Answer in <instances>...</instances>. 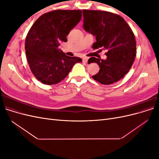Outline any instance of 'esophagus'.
<instances>
[{
  "instance_id": "34e87169",
  "label": "esophagus",
  "mask_w": 159,
  "mask_h": 159,
  "mask_svg": "<svg viewBox=\"0 0 159 159\" xmlns=\"http://www.w3.org/2000/svg\"><path fill=\"white\" fill-rule=\"evenodd\" d=\"M82 60H83V62H84V63H87L88 60V57H84Z\"/></svg>"
}]
</instances>
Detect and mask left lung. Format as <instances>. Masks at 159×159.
<instances>
[{
	"mask_svg": "<svg viewBox=\"0 0 159 159\" xmlns=\"http://www.w3.org/2000/svg\"><path fill=\"white\" fill-rule=\"evenodd\" d=\"M83 14L84 30L96 38L93 48L107 50L106 60L89 59V64L97 63L100 68L92 78L103 85L117 82L128 73L136 56V40L131 28L121 16L112 12L84 10Z\"/></svg>",
	"mask_w": 159,
	"mask_h": 159,
	"instance_id": "left-lung-1",
	"label": "left lung"
}]
</instances>
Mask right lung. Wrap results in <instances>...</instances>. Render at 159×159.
<instances>
[{"label":"right lung","mask_w":159,"mask_h":159,"mask_svg":"<svg viewBox=\"0 0 159 159\" xmlns=\"http://www.w3.org/2000/svg\"><path fill=\"white\" fill-rule=\"evenodd\" d=\"M81 18L80 10H56L38 18L28 32L26 55L32 74L42 84H56L66 78L78 57L66 56L59 46Z\"/></svg>","instance_id":"1"}]
</instances>
